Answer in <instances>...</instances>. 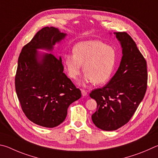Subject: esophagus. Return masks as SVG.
I'll return each instance as SVG.
<instances>
[{"label":"esophagus","mask_w":158,"mask_h":158,"mask_svg":"<svg viewBox=\"0 0 158 158\" xmlns=\"http://www.w3.org/2000/svg\"><path fill=\"white\" fill-rule=\"evenodd\" d=\"M81 92H82V95L83 96H85L87 95V92L86 90L81 89Z\"/></svg>","instance_id":"obj_1"}]
</instances>
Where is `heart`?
Here are the masks:
<instances>
[{
  "mask_svg": "<svg viewBox=\"0 0 158 158\" xmlns=\"http://www.w3.org/2000/svg\"><path fill=\"white\" fill-rule=\"evenodd\" d=\"M73 52L63 57L66 71L71 78H77L82 64L85 72L80 81L81 84L90 82L103 84L111 77L117 60V51L113 46L99 40H89L76 44Z\"/></svg>",
  "mask_w": 158,
  "mask_h": 158,
  "instance_id": "obj_1",
  "label": "heart"
}]
</instances>
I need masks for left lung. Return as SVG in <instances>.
Masks as SVG:
<instances>
[{
  "label": "left lung",
  "mask_w": 158,
  "mask_h": 158,
  "mask_svg": "<svg viewBox=\"0 0 158 158\" xmlns=\"http://www.w3.org/2000/svg\"><path fill=\"white\" fill-rule=\"evenodd\" d=\"M114 34L122 47L119 67L108 83L89 94L97 103V110L92 116L93 123L106 131L117 130L131 120L147 89L145 58L128 33Z\"/></svg>",
  "instance_id": "8db88e82"
}]
</instances>
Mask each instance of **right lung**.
Returning a JSON list of instances; mask_svg holds the SVG:
<instances>
[{"instance_id": "1", "label": "right lung", "mask_w": 158, "mask_h": 158, "mask_svg": "<svg viewBox=\"0 0 158 158\" xmlns=\"http://www.w3.org/2000/svg\"><path fill=\"white\" fill-rule=\"evenodd\" d=\"M65 36L54 27H44L23 47L18 59L15 89L21 109L30 121L46 128L62 123L69 106L81 97L63 72L61 57L52 53L40 57L37 51H51Z\"/></svg>"}]
</instances>
